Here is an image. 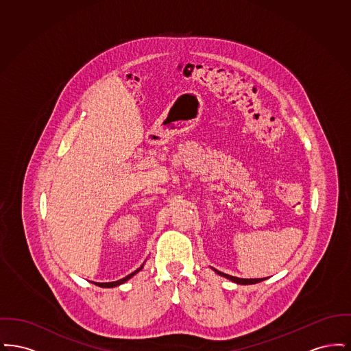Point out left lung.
Segmentation results:
<instances>
[{
	"label": "left lung",
	"mask_w": 351,
	"mask_h": 351,
	"mask_svg": "<svg viewBox=\"0 0 351 351\" xmlns=\"http://www.w3.org/2000/svg\"><path fill=\"white\" fill-rule=\"evenodd\" d=\"M216 272H217L218 275H221V276H225L226 279H229V280H232L234 283L237 284H255L259 283V282H262V280H265V279H241V278H235V276H230V275H228V274H223V272H221V271H217V269H215Z\"/></svg>",
	"instance_id": "left-lung-1"
}]
</instances>
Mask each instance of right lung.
Returning a JSON list of instances; mask_svg holds the SVG:
<instances>
[{
    "label": "right lung",
    "mask_w": 351,
    "mask_h": 351,
    "mask_svg": "<svg viewBox=\"0 0 351 351\" xmlns=\"http://www.w3.org/2000/svg\"><path fill=\"white\" fill-rule=\"evenodd\" d=\"M142 267H143V265H142V266H141V267L138 268V269H136V271H134V272H132V274H130V275H128V276H125V278H123V279H121V280H117V282H110V283H95V284H97V285H99V287H105V288H110V287H117V285H119V284L125 283V282H126V280H129V279H130V278H132V276H134V275H135V274H136V272H138V271H141V269H142Z\"/></svg>",
    "instance_id": "1"
}]
</instances>
